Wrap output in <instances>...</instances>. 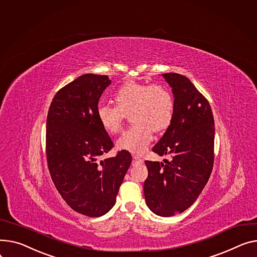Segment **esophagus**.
<instances>
[{
	"instance_id": "1",
	"label": "esophagus",
	"mask_w": 257,
	"mask_h": 257,
	"mask_svg": "<svg viewBox=\"0 0 257 257\" xmlns=\"http://www.w3.org/2000/svg\"><path fill=\"white\" fill-rule=\"evenodd\" d=\"M143 163H144V159H142L139 156H133V161H132L133 165H135V164H143Z\"/></svg>"
}]
</instances>
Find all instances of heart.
<instances>
[{"label": "heart", "instance_id": "b5f03b06", "mask_svg": "<svg viewBox=\"0 0 257 257\" xmlns=\"http://www.w3.org/2000/svg\"><path fill=\"white\" fill-rule=\"evenodd\" d=\"M115 106L100 104L97 118L107 133L122 130L127 115L133 125L116 142L119 150L143 154L153 139V132L165 131L173 122L175 99L165 85L127 80L112 95Z\"/></svg>", "mask_w": 257, "mask_h": 257}]
</instances>
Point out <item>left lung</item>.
Returning <instances> with one entry per match:
<instances>
[{"label":"left lung","instance_id":"8db88e82","mask_svg":"<svg viewBox=\"0 0 257 257\" xmlns=\"http://www.w3.org/2000/svg\"><path fill=\"white\" fill-rule=\"evenodd\" d=\"M173 88L175 114L160 141L152 149L172 160L149 161L144 191L148 207L162 217L183 213L197 199L214 165V116L208 99L186 76L162 74Z\"/></svg>","mask_w":257,"mask_h":257}]
</instances>
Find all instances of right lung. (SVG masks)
<instances>
[{"label":"right lung","instance_id":"add662e5","mask_svg":"<svg viewBox=\"0 0 257 257\" xmlns=\"http://www.w3.org/2000/svg\"><path fill=\"white\" fill-rule=\"evenodd\" d=\"M109 84L107 75L77 77L57 92L46 119L51 180L68 206L88 217H100L114 206L132 161L125 150L98 161L113 148L97 118L99 99Z\"/></svg>","mask_w":257,"mask_h":257}]
</instances>
